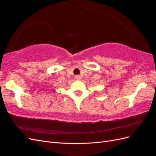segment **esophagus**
Here are the masks:
<instances>
[{"mask_svg": "<svg viewBox=\"0 0 156 156\" xmlns=\"http://www.w3.org/2000/svg\"><path fill=\"white\" fill-rule=\"evenodd\" d=\"M75 79H77V80H80V79H81V76H80V75H75Z\"/></svg>", "mask_w": 156, "mask_h": 156, "instance_id": "1", "label": "esophagus"}]
</instances>
